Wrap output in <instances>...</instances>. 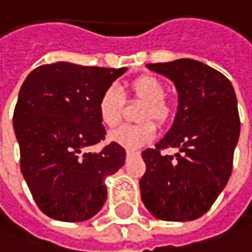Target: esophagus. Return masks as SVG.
<instances>
[{"label":"esophagus","instance_id":"34e87169","mask_svg":"<svg viewBox=\"0 0 252 252\" xmlns=\"http://www.w3.org/2000/svg\"><path fill=\"white\" fill-rule=\"evenodd\" d=\"M140 153L138 151H135V150H126V157L129 156H138Z\"/></svg>","mask_w":252,"mask_h":252}]
</instances>
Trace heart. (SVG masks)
Listing matches in <instances>:
<instances>
[{
    "label": "heart",
    "instance_id": "1",
    "mask_svg": "<svg viewBox=\"0 0 252 252\" xmlns=\"http://www.w3.org/2000/svg\"><path fill=\"white\" fill-rule=\"evenodd\" d=\"M129 90L137 98L145 101L141 112V120H154L157 124H164L170 118V105L164 101L165 87L154 75H141L129 82ZM124 94L117 85H110L104 90L98 101V115L105 126H118L123 115ZM156 137V126L153 123H142L138 126H123L110 132L108 140L128 150L140 148Z\"/></svg>",
    "mask_w": 252,
    "mask_h": 252
}]
</instances>
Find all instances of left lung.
<instances>
[{"mask_svg":"<svg viewBox=\"0 0 252 252\" xmlns=\"http://www.w3.org/2000/svg\"><path fill=\"white\" fill-rule=\"evenodd\" d=\"M147 68L174 82L178 107L168 132L141 154L147 165L141 200L158 220L192 221L211 208L231 175L240 138L235 91L220 71L195 60ZM168 146L179 153L162 156Z\"/></svg>","mask_w":252,"mask_h":252,"instance_id":"obj_1","label":"left lung"}]
</instances>
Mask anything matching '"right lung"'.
<instances>
[{
    "mask_svg": "<svg viewBox=\"0 0 252 252\" xmlns=\"http://www.w3.org/2000/svg\"><path fill=\"white\" fill-rule=\"evenodd\" d=\"M126 68L55 63L35 68L21 85L14 111L21 172L39 210L58 221L93 218L107 200L105 178L126 162V150L104 140L98 101Z\"/></svg>",
    "mask_w": 252,
    "mask_h": 252,
    "instance_id": "obj_1",
    "label": "right lung"
}]
</instances>
